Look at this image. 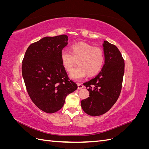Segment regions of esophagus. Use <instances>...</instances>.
Listing matches in <instances>:
<instances>
[{"instance_id": "obj_1", "label": "esophagus", "mask_w": 149, "mask_h": 149, "mask_svg": "<svg viewBox=\"0 0 149 149\" xmlns=\"http://www.w3.org/2000/svg\"><path fill=\"white\" fill-rule=\"evenodd\" d=\"M84 88V86L81 84H78V89H81Z\"/></svg>"}]
</instances>
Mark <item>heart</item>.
<instances>
[{
  "mask_svg": "<svg viewBox=\"0 0 149 149\" xmlns=\"http://www.w3.org/2000/svg\"><path fill=\"white\" fill-rule=\"evenodd\" d=\"M104 58L101 48L86 43L74 45L71 52L63 49L61 52L62 64L67 71H70L78 61L79 66L70 73V78L76 81H81L87 73L89 76L97 74L102 69Z\"/></svg>",
  "mask_w": 149,
  "mask_h": 149,
  "instance_id": "1",
  "label": "heart"
}]
</instances>
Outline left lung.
Returning a JSON list of instances; mask_svg holds the SVG:
<instances>
[{
    "label": "left lung",
    "instance_id": "left-lung-1",
    "mask_svg": "<svg viewBox=\"0 0 149 149\" xmlns=\"http://www.w3.org/2000/svg\"><path fill=\"white\" fill-rule=\"evenodd\" d=\"M104 65L95 78L85 83L89 97L81 102L83 110L89 116L106 113L118 100L124 74V60L119 49L107 41L102 44Z\"/></svg>",
    "mask_w": 149,
    "mask_h": 149
}]
</instances>
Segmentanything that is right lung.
I'll list each match as a JSON object with an SVG mask.
<instances>
[{"label": "right lung", "instance_id": "add662e5", "mask_svg": "<svg viewBox=\"0 0 149 149\" xmlns=\"http://www.w3.org/2000/svg\"><path fill=\"white\" fill-rule=\"evenodd\" d=\"M68 40L66 35L44 37L30 45L22 61L26 91L35 106L47 113L59 111L66 97L78 88L69 79L61 60Z\"/></svg>", "mask_w": 149, "mask_h": 149}]
</instances>
